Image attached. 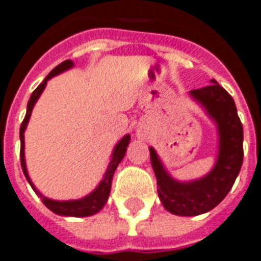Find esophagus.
Masks as SVG:
<instances>
[{"label":"esophagus","instance_id":"obj_1","mask_svg":"<svg viewBox=\"0 0 261 261\" xmlns=\"http://www.w3.org/2000/svg\"><path fill=\"white\" fill-rule=\"evenodd\" d=\"M146 135H148L146 128L144 126H138V128H137V137L138 138H146Z\"/></svg>","mask_w":261,"mask_h":261}]
</instances>
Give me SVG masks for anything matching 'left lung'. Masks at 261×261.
<instances>
[{"label":"left lung","mask_w":261,"mask_h":261,"mask_svg":"<svg viewBox=\"0 0 261 261\" xmlns=\"http://www.w3.org/2000/svg\"><path fill=\"white\" fill-rule=\"evenodd\" d=\"M218 131V154L208 174L193 180H178L168 172L154 148H149L163 206L178 216H197L214 210L227 196L240 174L244 159V130L236 102L215 79L210 86L189 93Z\"/></svg>","instance_id":"left-lung-1"}]
</instances>
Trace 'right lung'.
I'll use <instances>...</instances> for the list:
<instances>
[{"label": "right lung", "mask_w": 261, "mask_h": 261, "mask_svg": "<svg viewBox=\"0 0 261 261\" xmlns=\"http://www.w3.org/2000/svg\"><path fill=\"white\" fill-rule=\"evenodd\" d=\"M73 67V63L71 60H65L64 63L59 64L56 68H53L50 71V73L47 75L43 82L39 85V86L34 90V93L31 94L29 99V104H27V112H25V117L21 126H20V162H21V170H23V174H24L27 182L30 184V186L33 188V190L37 193L38 196L41 197V200L45 204L46 208L55 212L56 215H60V216H73V218H86V216H91V215L97 214L99 211L104 208V205L108 201L109 193H111V185H112V178L115 171H116L119 163L122 162L123 157L126 154L127 146L130 144V134H126L123 137L113 148V152L111 154V160H109V164L107 167V171H105L104 176L99 180V184L97 185V188L93 190L91 193H89L87 196L82 197V198H76V200H51L49 197H45L42 193H39L35 186H34L33 180L30 178L29 171H27V166H25V156H24V131L27 128V124L30 122V117H31V113H33L34 105L37 104L38 98L41 97V94L45 90V87L47 85V81L51 79L56 75L59 73H63L65 71H68Z\"/></svg>", "instance_id": "add662e5"}]
</instances>
